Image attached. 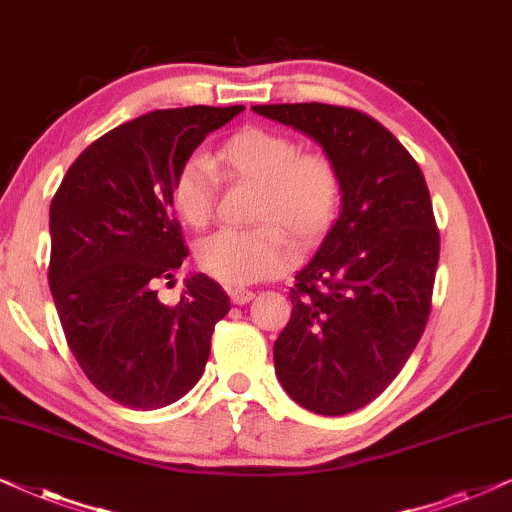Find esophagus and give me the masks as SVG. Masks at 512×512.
Returning a JSON list of instances; mask_svg holds the SVG:
<instances>
[{
  "mask_svg": "<svg viewBox=\"0 0 512 512\" xmlns=\"http://www.w3.org/2000/svg\"><path fill=\"white\" fill-rule=\"evenodd\" d=\"M255 297V292L245 290V288H229V299L234 304H248L250 299Z\"/></svg>",
  "mask_w": 512,
  "mask_h": 512,
  "instance_id": "1",
  "label": "esophagus"
}]
</instances>
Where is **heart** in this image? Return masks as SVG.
<instances>
[{"label": "heart", "instance_id": "1", "mask_svg": "<svg viewBox=\"0 0 512 512\" xmlns=\"http://www.w3.org/2000/svg\"><path fill=\"white\" fill-rule=\"evenodd\" d=\"M215 166L231 180L257 185L250 229H222L203 238L196 262L215 281L250 285L281 274L295 262L297 243L311 245L327 234L342 206L339 166L325 152H302L290 135L269 128H243L215 152ZM217 177L206 159L182 163L173 180V206L194 229L208 227L215 213Z\"/></svg>", "mask_w": 512, "mask_h": 512}]
</instances>
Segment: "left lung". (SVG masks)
Instances as JSON below:
<instances>
[{
    "label": "left lung",
    "instance_id": "obj_1",
    "mask_svg": "<svg viewBox=\"0 0 512 512\" xmlns=\"http://www.w3.org/2000/svg\"><path fill=\"white\" fill-rule=\"evenodd\" d=\"M252 109L311 135L342 173V215L295 276L274 363L306 410L356 412L398 377L431 316L440 231L424 173L388 128L353 107Z\"/></svg>",
    "mask_w": 512,
    "mask_h": 512
}]
</instances>
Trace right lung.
<instances>
[{"label": "right lung", "mask_w": 512, "mask_h": 512, "mask_svg": "<svg viewBox=\"0 0 512 512\" xmlns=\"http://www.w3.org/2000/svg\"><path fill=\"white\" fill-rule=\"evenodd\" d=\"M241 109L142 114L91 142L53 196V302L72 356L114 403L159 410L201 379L229 297L203 274L173 306L156 285L189 255L173 206L177 170Z\"/></svg>", "instance_id": "obj_1"}]
</instances>
